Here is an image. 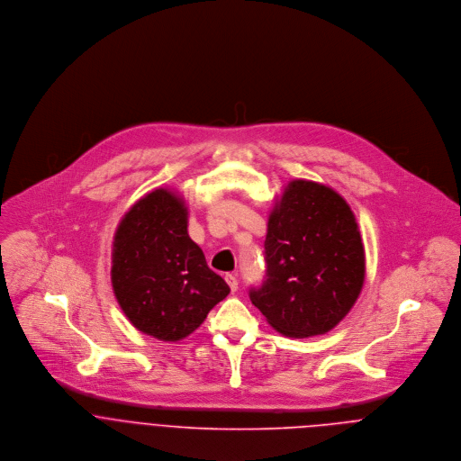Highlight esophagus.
I'll use <instances>...</instances> for the list:
<instances>
[{
	"mask_svg": "<svg viewBox=\"0 0 461 461\" xmlns=\"http://www.w3.org/2000/svg\"><path fill=\"white\" fill-rule=\"evenodd\" d=\"M225 280H227V284H229V287H230L232 291L238 289V276H236L234 273H227V275H225Z\"/></svg>",
	"mask_w": 461,
	"mask_h": 461,
	"instance_id": "obj_1",
	"label": "esophagus"
}]
</instances>
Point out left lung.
<instances>
[{
  "instance_id": "8db88e82",
  "label": "left lung",
  "mask_w": 461,
  "mask_h": 461,
  "mask_svg": "<svg viewBox=\"0 0 461 461\" xmlns=\"http://www.w3.org/2000/svg\"><path fill=\"white\" fill-rule=\"evenodd\" d=\"M266 280L250 289L266 321L287 337L337 327L355 305L366 254L355 214L329 186L294 179L276 198L264 241Z\"/></svg>"
}]
</instances>
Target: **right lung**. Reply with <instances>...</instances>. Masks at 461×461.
I'll use <instances>...</instances> for the list:
<instances>
[{
	"mask_svg": "<svg viewBox=\"0 0 461 461\" xmlns=\"http://www.w3.org/2000/svg\"><path fill=\"white\" fill-rule=\"evenodd\" d=\"M112 285L132 327L165 342L195 331L230 293L188 236L185 200L167 188L140 198L121 220Z\"/></svg>",
	"mask_w": 461,
	"mask_h": 461,
	"instance_id": "obj_1",
	"label": "right lung"
}]
</instances>
